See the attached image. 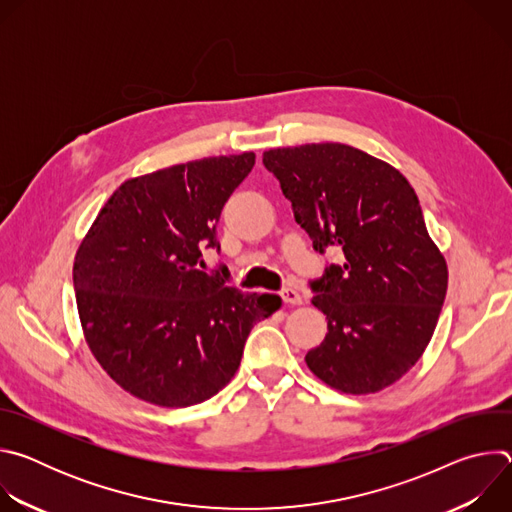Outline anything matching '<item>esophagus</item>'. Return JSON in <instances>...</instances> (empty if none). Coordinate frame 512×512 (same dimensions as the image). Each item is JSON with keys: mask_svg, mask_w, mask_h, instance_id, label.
Masks as SVG:
<instances>
[{"mask_svg": "<svg viewBox=\"0 0 512 512\" xmlns=\"http://www.w3.org/2000/svg\"><path fill=\"white\" fill-rule=\"evenodd\" d=\"M281 298H283V302H285V304H289V306H300V304H302L300 291H298V289H294V287H285V289H281Z\"/></svg>", "mask_w": 512, "mask_h": 512, "instance_id": "obj_1", "label": "esophagus"}]
</instances>
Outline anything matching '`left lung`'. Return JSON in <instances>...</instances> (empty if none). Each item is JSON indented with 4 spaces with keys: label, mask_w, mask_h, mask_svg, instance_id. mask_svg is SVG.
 I'll return each instance as SVG.
<instances>
[{
    "label": "left lung",
    "mask_w": 512,
    "mask_h": 512,
    "mask_svg": "<svg viewBox=\"0 0 512 512\" xmlns=\"http://www.w3.org/2000/svg\"><path fill=\"white\" fill-rule=\"evenodd\" d=\"M263 164L314 249L344 253L312 283L328 334L306 354L308 369L348 395L391 387L425 352L448 291V263L415 190L397 168L346 143L267 150Z\"/></svg>",
    "instance_id": "8db88e82"
}]
</instances>
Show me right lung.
<instances>
[{"label": "right lung", "mask_w": 512, "mask_h": 512, "mask_svg": "<svg viewBox=\"0 0 512 512\" xmlns=\"http://www.w3.org/2000/svg\"><path fill=\"white\" fill-rule=\"evenodd\" d=\"M255 154L202 158L125 180L83 237L72 281L85 342L129 395L190 407L235 377L251 328L281 308L198 269ZM227 275V271H223Z\"/></svg>", "instance_id": "add662e5"}]
</instances>
